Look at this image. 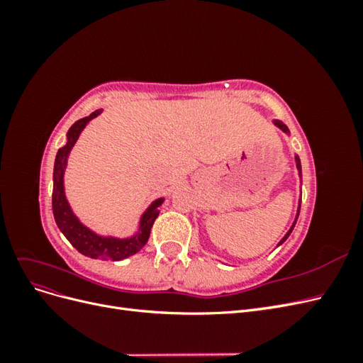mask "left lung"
<instances>
[{
    "label": "left lung",
    "mask_w": 363,
    "mask_h": 363,
    "mask_svg": "<svg viewBox=\"0 0 363 363\" xmlns=\"http://www.w3.org/2000/svg\"><path fill=\"white\" fill-rule=\"evenodd\" d=\"M274 124H276L281 131H284V133H288V135H289V130H288V127L284 125V124L281 123V121H279V119H274ZM295 163H296V169H298V175H300V179H301V162H300V157H298V156H295ZM300 207H301V196H300V201H298V211H296L295 221L292 223L291 228L288 230V233L281 238V240L279 242V245H281V244L284 242V240H286V239L289 238V235L292 233V230H294V227H295V224H296V219H298V215H300ZM279 245H277V247H279Z\"/></svg>",
    "instance_id": "obj_1"
}]
</instances>
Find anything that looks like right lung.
Wrapping results in <instances>:
<instances>
[{
  "instance_id": "1",
  "label": "right lung",
  "mask_w": 363,
  "mask_h": 363,
  "mask_svg": "<svg viewBox=\"0 0 363 363\" xmlns=\"http://www.w3.org/2000/svg\"><path fill=\"white\" fill-rule=\"evenodd\" d=\"M101 112L103 111H95L89 116L77 121L68 131L67 144L57 151L52 172V213L60 232L69 240L71 245L77 251H80L82 255L92 259L123 260L125 257L136 255V252L144 248V245L147 244L151 227L155 224L156 218L159 216V206L163 203V199H157L156 201L151 203V206L144 212V215L140 216L138 233L125 239L96 235L91 228H87L84 224H82L80 219L74 215L72 208L67 200V195H65V168H67L69 152L75 145L77 139L80 138L82 131L91 119L96 118Z\"/></svg>"
}]
</instances>
